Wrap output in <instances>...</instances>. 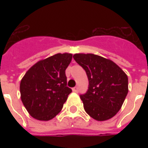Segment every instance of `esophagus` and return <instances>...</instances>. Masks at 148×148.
I'll return each instance as SVG.
<instances>
[{
	"mask_svg": "<svg viewBox=\"0 0 148 148\" xmlns=\"http://www.w3.org/2000/svg\"><path fill=\"white\" fill-rule=\"evenodd\" d=\"M72 90H73V92H74V93H77V92H78V87L77 86L74 87V88L72 89Z\"/></svg>",
	"mask_w": 148,
	"mask_h": 148,
	"instance_id": "esophagus-1",
	"label": "esophagus"
}]
</instances>
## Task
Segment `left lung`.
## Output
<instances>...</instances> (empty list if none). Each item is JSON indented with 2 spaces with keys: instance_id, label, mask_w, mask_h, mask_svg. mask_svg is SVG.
Segmentation results:
<instances>
[{
  "instance_id": "1",
  "label": "left lung",
  "mask_w": 148,
  "mask_h": 148,
  "mask_svg": "<svg viewBox=\"0 0 148 148\" xmlns=\"http://www.w3.org/2000/svg\"><path fill=\"white\" fill-rule=\"evenodd\" d=\"M86 71L89 87L81 94L84 109L94 120H109L117 113L128 92L127 76L115 62L93 54L73 56Z\"/></svg>"
}]
</instances>
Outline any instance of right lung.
Wrapping results in <instances>:
<instances>
[{"label": "right lung", "instance_id": "obj_1", "mask_svg": "<svg viewBox=\"0 0 148 148\" xmlns=\"http://www.w3.org/2000/svg\"><path fill=\"white\" fill-rule=\"evenodd\" d=\"M71 59L72 54H56L39 61L26 72L21 82V97L33 118L50 121L62 110L72 92L66 86V76Z\"/></svg>", "mask_w": 148, "mask_h": 148}]
</instances>
